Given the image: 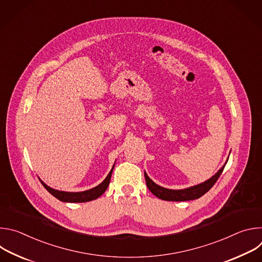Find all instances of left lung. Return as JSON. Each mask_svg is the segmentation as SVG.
<instances>
[{"label": "left lung", "mask_w": 262, "mask_h": 262, "mask_svg": "<svg viewBox=\"0 0 262 262\" xmlns=\"http://www.w3.org/2000/svg\"><path fill=\"white\" fill-rule=\"evenodd\" d=\"M228 159H227L226 163L222 166V168L209 179H207L204 182H201L199 184H196V185L190 186V188L182 189V190H170V189L163 188V186H161V185L157 184L155 181H152L150 178H149L147 173L144 172L147 188L155 196H157L158 198L165 200V201H189V200L198 199L212 188L213 184L216 182L220 175L222 174L224 168H225V166L228 162Z\"/></svg>", "instance_id": "1"}]
</instances>
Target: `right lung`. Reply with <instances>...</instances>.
Masks as SVG:
<instances>
[{
    "instance_id": "add662e5",
    "label": "right lung",
    "mask_w": 262,
    "mask_h": 262,
    "mask_svg": "<svg viewBox=\"0 0 262 262\" xmlns=\"http://www.w3.org/2000/svg\"><path fill=\"white\" fill-rule=\"evenodd\" d=\"M115 167V164L113 166V168L111 169L110 173L107 174V176L105 177V179L99 183L98 185H96L95 188H92L90 190L84 191V192H64V191H58L55 189H52L51 186H49L48 184H46L40 178V182L42 183V185L47 189L48 192H50L54 197H56L57 199H59L62 202H70V203H81V202H88V201H92L97 199L98 197H100L107 189L110 180H111V176H112V172H113V169Z\"/></svg>"
}]
</instances>
